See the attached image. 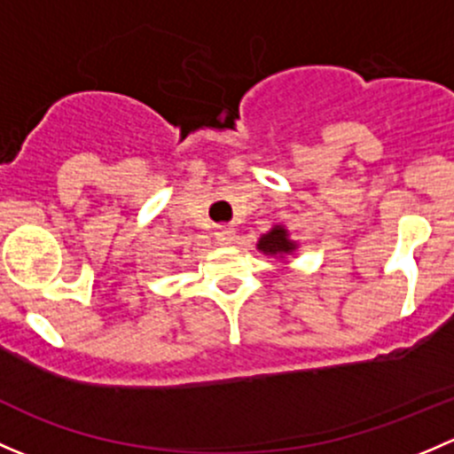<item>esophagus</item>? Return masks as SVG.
Here are the masks:
<instances>
[{"label": "esophagus", "mask_w": 454, "mask_h": 454, "mask_svg": "<svg viewBox=\"0 0 454 454\" xmlns=\"http://www.w3.org/2000/svg\"><path fill=\"white\" fill-rule=\"evenodd\" d=\"M215 237H217L219 244L226 246V244H231L232 237H235V231H232V228H228V226H222V228H217Z\"/></svg>", "instance_id": "34e87169"}]
</instances>
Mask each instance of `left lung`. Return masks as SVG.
I'll return each mask as SVG.
<instances>
[{"label":"left lung","instance_id":"8db88e82","mask_svg":"<svg viewBox=\"0 0 454 454\" xmlns=\"http://www.w3.org/2000/svg\"><path fill=\"white\" fill-rule=\"evenodd\" d=\"M256 246H259V250H263L265 254H286V253H292V250H294V244L287 239V232L283 231L281 226L272 228L268 235L261 237L259 244Z\"/></svg>","mask_w":454,"mask_h":454}]
</instances>
